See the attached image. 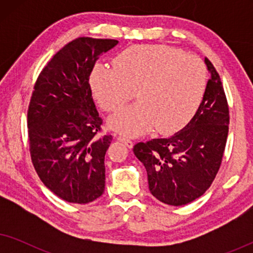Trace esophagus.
Masks as SVG:
<instances>
[{
  "label": "esophagus",
  "mask_w": 253,
  "mask_h": 253,
  "mask_svg": "<svg viewBox=\"0 0 253 253\" xmlns=\"http://www.w3.org/2000/svg\"><path fill=\"white\" fill-rule=\"evenodd\" d=\"M117 140L121 141V143H123L124 145H126V146L127 148H132V147H133V143H132V140H130L129 138L123 137V136H120V137H117Z\"/></svg>",
  "instance_id": "obj_1"
}]
</instances>
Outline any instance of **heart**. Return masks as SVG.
<instances>
[{"instance_id": "b5f03b06", "label": "heart", "mask_w": 253, "mask_h": 253, "mask_svg": "<svg viewBox=\"0 0 253 253\" xmlns=\"http://www.w3.org/2000/svg\"><path fill=\"white\" fill-rule=\"evenodd\" d=\"M91 87L106 112H116L134 96L139 102L113 117L109 126L126 136L155 127L161 133L182 129L195 115L207 86V70L195 55L165 44H137L121 51L114 69L98 64Z\"/></svg>"}]
</instances>
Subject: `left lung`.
Here are the masks:
<instances>
[{
    "label": "left lung",
    "instance_id": "obj_1",
    "mask_svg": "<svg viewBox=\"0 0 253 253\" xmlns=\"http://www.w3.org/2000/svg\"><path fill=\"white\" fill-rule=\"evenodd\" d=\"M205 63L211 78L192 120L174 136L133 146L146 168L151 193L168 205H185L204 195L222 162L229 107L219 74L209 58Z\"/></svg>",
    "mask_w": 253,
    "mask_h": 253
}]
</instances>
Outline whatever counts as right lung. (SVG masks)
I'll list each match as a JSON object with an SVG mask.
<instances>
[{"instance_id": "obj_1", "label": "right lung", "mask_w": 253, "mask_h": 253, "mask_svg": "<svg viewBox=\"0 0 253 253\" xmlns=\"http://www.w3.org/2000/svg\"><path fill=\"white\" fill-rule=\"evenodd\" d=\"M114 39L82 37L57 51L40 72L27 109L31 160L51 192L74 204L91 203L105 191V155L112 134L92 98L89 75Z\"/></svg>"}]
</instances>
